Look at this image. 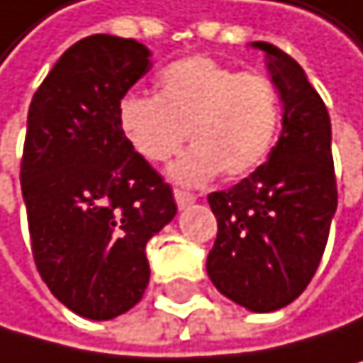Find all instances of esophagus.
Masks as SVG:
<instances>
[{"mask_svg": "<svg viewBox=\"0 0 363 363\" xmlns=\"http://www.w3.org/2000/svg\"><path fill=\"white\" fill-rule=\"evenodd\" d=\"M174 199L178 203V208H187L196 201L194 194H189V191H183V189H174Z\"/></svg>", "mask_w": 363, "mask_h": 363, "instance_id": "1", "label": "esophagus"}]
</instances>
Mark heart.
<instances>
[{
	"label": "heart",
	"mask_w": 363,
	"mask_h": 363,
	"mask_svg": "<svg viewBox=\"0 0 363 363\" xmlns=\"http://www.w3.org/2000/svg\"><path fill=\"white\" fill-rule=\"evenodd\" d=\"M157 94L130 92L117 106L124 138L142 160L162 164L194 144L172 167L178 183L199 185L219 172L253 174L278 138L282 104L276 83L259 72H239L210 56H185L164 65Z\"/></svg>",
	"instance_id": "1"
}]
</instances>
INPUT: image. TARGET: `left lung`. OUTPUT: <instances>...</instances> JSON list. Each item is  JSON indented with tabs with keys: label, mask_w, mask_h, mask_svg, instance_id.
Here are the masks:
<instances>
[{
	"label": "left lung",
	"mask_w": 363,
	"mask_h": 363,
	"mask_svg": "<svg viewBox=\"0 0 363 363\" xmlns=\"http://www.w3.org/2000/svg\"><path fill=\"white\" fill-rule=\"evenodd\" d=\"M253 47L267 51L284 104L282 133L264 164L208 196L219 233L206 267L225 298L250 312H276L314 278L339 196L323 99L289 54L269 43Z\"/></svg>",
	"instance_id": "1"
}]
</instances>
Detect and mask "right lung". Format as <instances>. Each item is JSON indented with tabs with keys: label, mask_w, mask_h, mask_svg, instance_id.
Listing matches in <instances>:
<instances>
[{
	"label": "right lung",
	"mask_w": 363,
	"mask_h": 363,
	"mask_svg": "<svg viewBox=\"0 0 363 363\" xmlns=\"http://www.w3.org/2000/svg\"><path fill=\"white\" fill-rule=\"evenodd\" d=\"M138 40L96 33L72 45L33 94L20 167L31 253L74 314L108 320L149 284L146 242L176 217L174 191L117 121L151 69Z\"/></svg>",
	"instance_id": "1"
}]
</instances>
